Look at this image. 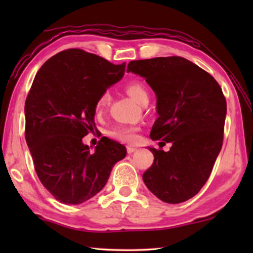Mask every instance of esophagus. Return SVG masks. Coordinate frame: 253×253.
<instances>
[{
  "label": "esophagus",
  "instance_id": "obj_1",
  "mask_svg": "<svg viewBox=\"0 0 253 253\" xmlns=\"http://www.w3.org/2000/svg\"><path fill=\"white\" fill-rule=\"evenodd\" d=\"M137 151V148L134 146H127V153L128 154H132L134 152Z\"/></svg>",
  "mask_w": 253,
  "mask_h": 253
}]
</instances>
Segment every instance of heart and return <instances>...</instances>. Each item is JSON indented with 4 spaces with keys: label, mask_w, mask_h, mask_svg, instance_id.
<instances>
[{
    "label": "heart",
    "mask_w": 253,
    "mask_h": 253,
    "mask_svg": "<svg viewBox=\"0 0 253 253\" xmlns=\"http://www.w3.org/2000/svg\"><path fill=\"white\" fill-rule=\"evenodd\" d=\"M126 92L128 93L132 100L137 104H142L144 100L148 99V92L147 89L145 88L143 83L138 80L130 81L126 84ZM110 101V93L109 91L101 92L99 97L97 98L95 104V111L97 114H101L102 111L106 109ZM109 135L113 137L114 139L118 140V142L123 143H135L137 138H138V127L136 126H129V125H119L115 127L113 130H110Z\"/></svg>",
    "instance_id": "1"
}]
</instances>
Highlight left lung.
I'll return each mask as SVG.
<instances>
[{
	"mask_svg": "<svg viewBox=\"0 0 253 253\" xmlns=\"http://www.w3.org/2000/svg\"><path fill=\"white\" fill-rule=\"evenodd\" d=\"M130 71L156 93L158 118L151 138L172 143L169 152L149 147L154 162L144 183L163 202H185L207 183L221 151L225 97L209 72L176 55L130 61Z\"/></svg>",
	"mask_w": 253,
	"mask_h": 253,
	"instance_id": "obj_1",
	"label": "left lung"
}]
</instances>
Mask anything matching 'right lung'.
Returning <instances> with one entry per match:
<instances>
[{
  "mask_svg": "<svg viewBox=\"0 0 253 253\" xmlns=\"http://www.w3.org/2000/svg\"><path fill=\"white\" fill-rule=\"evenodd\" d=\"M125 67L68 49L45 61L33 80L24 107L25 140L38 177L59 202L91 199L126 156V147L111 139L98 143L93 153L83 144L96 129L97 98L123 78Z\"/></svg>",
  "mask_w": 253,
  "mask_h": 253,
  "instance_id": "1",
  "label": "right lung"
}]
</instances>
